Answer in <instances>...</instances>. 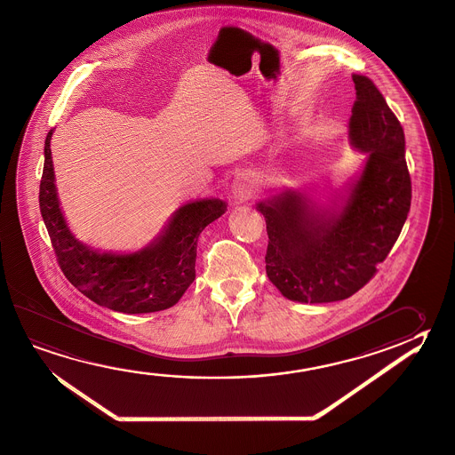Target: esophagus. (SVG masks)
Here are the masks:
<instances>
[{
  "instance_id": "1",
  "label": "esophagus",
  "mask_w": 455,
  "mask_h": 455,
  "mask_svg": "<svg viewBox=\"0 0 455 455\" xmlns=\"http://www.w3.org/2000/svg\"><path fill=\"white\" fill-rule=\"evenodd\" d=\"M232 197L235 201H245L254 193V180L250 173H239L231 185Z\"/></svg>"
}]
</instances>
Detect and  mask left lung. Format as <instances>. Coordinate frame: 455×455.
<instances>
[{
  "label": "left lung",
  "instance_id": "left-lung-1",
  "mask_svg": "<svg viewBox=\"0 0 455 455\" xmlns=\"http://www.w3.org/2000/svg\"><path fill=\"white\" fill-rule=\"evenodd\" d=\"M356 100L348 141L363 169L318 204L286 189L256 204L266 220L267 277L286 299L323 304L350 298L390 253L411 208V177L400 121L370 77L352 76Z\"/></svg>",
  "mask_w": 455,
  "mask_h": 455
}]
</instances>
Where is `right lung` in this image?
<instances>
[{"mask_svg":"<svg viewBox=\"0 0 455 455\" xmlns=\"http://www.w3.org/2000/svg\"><path fill=\"white\" fill-rule=\"evenodd\" d=\"M49 132L39 208L57 261L69 283L95 304L123 314H149L175 306L196 278L197 239L228 210L221 199L188 202L175 210L161 234L133 253H113L76 239L63 216L55 186Z\"/></svg>","mask_w":455,"mask_h":455,"instance_id":"right-lung-1","label":"right lung"}]
</instances>
